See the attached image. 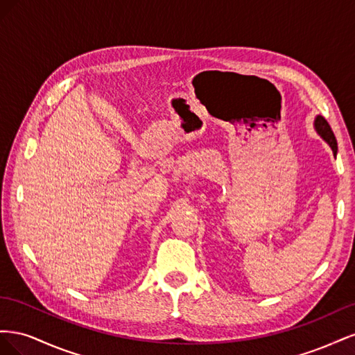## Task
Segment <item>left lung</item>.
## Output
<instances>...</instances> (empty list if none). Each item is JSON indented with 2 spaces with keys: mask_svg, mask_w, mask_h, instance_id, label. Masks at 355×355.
<instances>
[{
  "mask_svg": "<svg viewBox=\"0 0 355 355\" xmlns=\"http://www.w3.org/2000/svg\"><path fill=\"white\" fill-rule=\"evenodd\" d=\"M314 127H315L317 133H318L321 137H323L324 141L330 145L333 154H336V153H338L336 137H335V135H333L329 123L326 121V118L321 116V115H317V116H315V121H314Z\"/></svg>",
  "mask_w": 355,
  "mask_h": 355,
  "instance_id": "left-lung-1",
  "label": "left lung"
}]
</instances>
